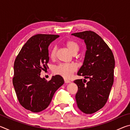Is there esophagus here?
<instances>
[{"label":"esophagus","instance_id":"esophagus-1","mask_svg":"<svg viewBox=\"0 0 130 130\" xmlns=\"http://www.w3.org/2000/svg\"><path fill=\"white\" fill-rule=\"evenodd\" d=\"M64 82H65V83H66V84H68V83H70V81L69 80H67V79H64Z\"/></svg>","mask_w":130,"mask_h":130}]
</instances>
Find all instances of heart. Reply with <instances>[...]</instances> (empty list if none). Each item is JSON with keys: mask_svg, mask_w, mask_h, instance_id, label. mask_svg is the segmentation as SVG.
Wrapping results in <instances>:
<instances>
[{"mask_svg": "<svg viewBox=\"0 0 130 130\" xmlns=\"http://www.w3.org/2000/svg\"><path fill=\"white\" fill-rule=\"evenodd\" d=\"M67 46L72 53H77L79 50V45L73 41H69L67 42ZM57 47H53L50 51V56L52 58L56 56ZM77 69V65L74 63H60L55 66L53 69V72L55 74H58L63 77L68 78L72 76L74 72Z\"/></svg>", "mask_w": 130, "mask_h": 130, "instance_id": "obj_1", "label": "heart"}]
</instances>
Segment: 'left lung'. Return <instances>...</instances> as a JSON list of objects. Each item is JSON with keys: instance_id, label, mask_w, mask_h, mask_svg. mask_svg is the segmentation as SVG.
I'll return each mask as SVG.
<instances>
[{"instance_id": "1", "label": "left lung", "mask_w": 130, "mask_h": 130, "mask_svg": "<svg viewBox=\"0 0 130 130\" xmlns=\"http://www.w3.org/2000/svg\"><path fill=\"white\" fill-rule=\"evenodd\" d=\"M72 35L83 39L86 45L84 60L77 75L89 79L87 84L82 79L74 81L78 87L77 104L83 112L92 114L102 108L108 98L113 83L115 59L108 46L94 32L85 31Z\"/></svg>"}]
</instances>
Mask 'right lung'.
<instances>
[{
    "label": "right lung",
    "mask_w": 130,
    "mask_h": 130,
    "mask_svg": "<svg viewBox=\"0 0 130 130\" xmlns=\"http://www.w3.org/2000/svg\"><path fill=\"white\" fill-rule=\"evenodd\" d=\"M59 36L37 34L28 39L19 53L14 65L12 79L18 99L22 107L39 112L49 106L55 92L63 84L60 75L53 76L49 81L40 77L47 69L48 47Z\"/></svg>",
    "instance_id": "add662e5"
}]
</instances>
